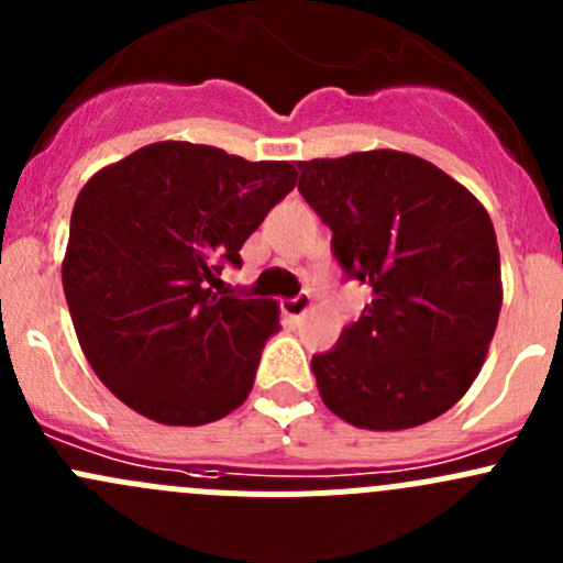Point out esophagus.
I'll return each instance as SVG.
<instances>
[{"label": "esophagus", "mask_w": 563, "mask_h": 563, "mask_svg": "<svg viewBox=\"0 0 563 563\" xmlns=\"http://www.w3.org/2000/svg\"><path fill=\"white\" fill-rule=\"evenodd\" d=\"M310 305H313L310 294H297L294 299H283V313L291 318H302L310 310Z\"/></svg>", "instance_id": "esophagus-1"}]
</instances>
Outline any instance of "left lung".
<instances>
[{"instance_id": "left-lung-1", "label": "left lung", "mask_w": 563, "mask_h": 563, "mask_svg": "<svg viewBox=\"0 0 563 563\" xmlns=\"http://www.w3.org/2000/svg\"><path fill=\"white\" fill-rule=\"evenodd\" d=\"M297 168L345 277L373 294L338 345L310 362L321 400L365 430L441 417L479 376L501 313L490 214L450 174L406 152Z\"/></svg>"}]
</instances>
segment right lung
I'll use <instances>...</instances> for the list:
<instances>
[{"instance_id": "add662e5", "label": "right lung", "mask_w": 563, "mask_h": 563, "mask_svg": "<svg viewBox=\"0 0 563 563\" xmlns=\"http://www.w3.org/2000/svg\"><path fill=\"white\" fill-rule=\"evenodd\" d=\"M294 185L291 163L187 141L141 146L84 185L62 286L84 356L124 406L196 428L247 400L277 302L212 288Z\"/></svg>"}]
</instances>
